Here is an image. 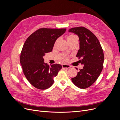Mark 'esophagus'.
I'll return each instance as SVG.
<instances>
[{
    "label": "esophagus",
    "mask_w": 120,
    "mask_h": 120,
    "mask_svg": "<svg viewBox=\"0 0 120 120\" xmlns=\"http://www.w3.org/2000/svg\"><path fill=\"white\" fill-rule=\"evenodd\" d=\"M62 68L63 69H68L71 68V66L70 65L67 64H62Z\"/></svg>",
    "instance_id": "1"
}]
</instances>
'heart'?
<instances>
[{"label":"heart","mask_w":120,"mask_h":120,"mask_svg":"<svg viewBox=\"0 0 120 120\" xmlns=\"http://www.w3.org/2000/svg\"><path fill=\"white\" fill-rule=\"evenodd\" d=\"M77 38H77V36H75V35H73V34H71V35H70L68 36V37L67 38V41H69V40H71V39H72Z\"/></svg>","instance_id":"heart-1"}]
</instances>
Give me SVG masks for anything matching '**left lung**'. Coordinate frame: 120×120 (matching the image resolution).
<instances>
[{"label":"left lung","instance_id":"obj_1","mask_svg":"<svg viewBox=\"0 0 120 120\" xmlns=\"http://www.w3.org/2000/svg\"><path fill=\"white\" fill-rule=\"evenodd\" d=\"M68 31L79 37V49L77 57H81L83 68L71 81L78 88L86 89L95 82L103 68L104 55L100 43L94 34L83 27L72 28ZM77 70V68H76Z\"/></svg>","mask_w":120,"mask_h":120}]
</instances>
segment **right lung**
Listing matches in <instances>:
<instances>
[{
    "label": "right lung",
    "instance_id": "obj_1",
    "mask_svg": "<svg viewBox=\"0 0 120 120\" xmlns=\"http://www.w3.org/2000/svg\"><path fill=\"white\" fill-rule=\"evenodd\" d=\"M66 31V28H41L34 32L24 42L20 62L24 75L35 88H49L54 82L62 66L53 64L49 66L44 63L45 53L51 52L56 39Z\"/></svg>",
    "mask_w": 120,
    "mask_h": 120
}]
</instances>
